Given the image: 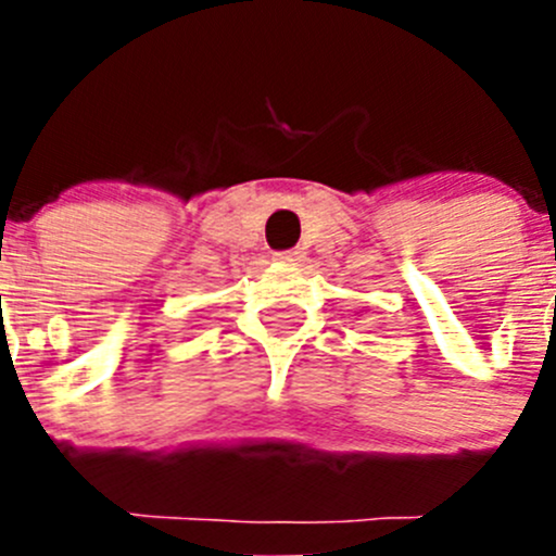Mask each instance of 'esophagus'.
Masks as SVG:
<instances>
[{
	"label": "esophagus",
	"instance_id": "1",
	"mask_svg": "<svg viewBox=\"0 0 556 556\" xmlns=\"http://www.w3.org/2000/svg\"><path fill=\"white\" fill-rule=\"evenodd\" d=\"M274 257H277L279 263H290V266H295V263L304 261V252H301V250H285V252H277Z\"/></svg>",
	"mask_w": 556,
	"mask_h": 556
}]
</instances>
